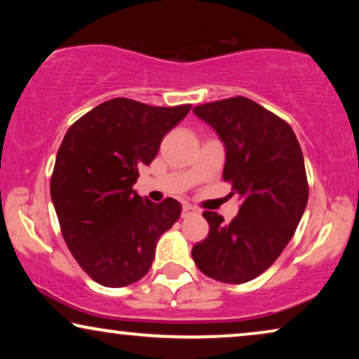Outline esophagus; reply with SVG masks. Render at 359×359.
<instances>
[{
  "label": "esophagus",
  "mask_w": 359,
  "mask_h": 359,
  "mask_svg": "<svg viewBox=\"0 0 359 359\" xmlns=\"http://www.w3.org/2000/svg\"><path fill=\"white\" fill-rule=\"evenodd\" d=\"M199 210L196 209V208H193V205L191 204H183V217H189V215H194V214H198Z\"/></svg>",
  "instance_id": "obj_1"
}]
</instances>
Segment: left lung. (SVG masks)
Returning a JSON list of instances; mask_svg holds the SVG:
<instances>
[{
    "label": "left lung",
    "instance_id": "obj_1",
    "mask_svg": "<svg viewBox=\"0 0 359 359\" xmlns=\"http://www.w3.org/2000/svg\"><path fill=\"white\" fill-rule=\"evenodd\" d=\"M225 147L224 180L238 194V215L204 210L209 235L193 259L219 283L252 281L276 262L292 238L309 199L304 156L291 126L243 96L194 107Z\"/></svg>",
    "mask_w": 359,
    "mask_h": 359
}]
</instances>
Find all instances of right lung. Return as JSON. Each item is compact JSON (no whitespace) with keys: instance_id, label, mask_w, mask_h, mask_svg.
<instances>
[{"instance_id":"add662e5","label":"right lung","mask_w":359,"mask_h":359,"mask_svg":"<svg viewBox=\"0 0 359 359\" xmlns=\"http://www.w3.org/2000/svg\"><path fill=\"white\" fill-rule=\"evenodd\" d=\"M189 109L114 97L86 112L63 137L52 203L68 250L101 286L122 287L144 278L160 235L178 220V201L151 203L132 186Z\"/></svg>"}]
</instances>
